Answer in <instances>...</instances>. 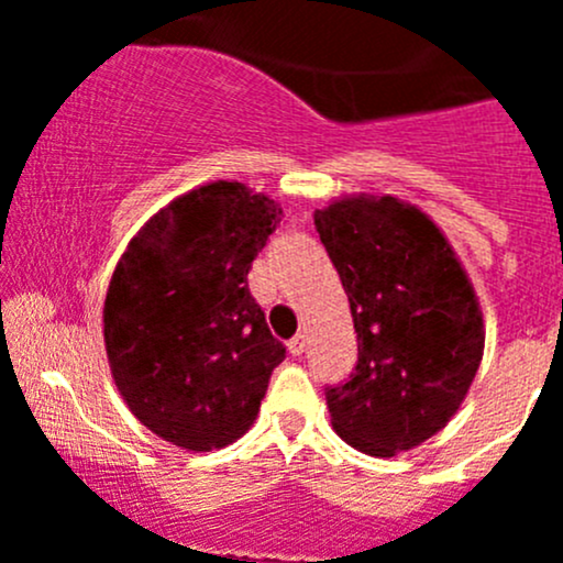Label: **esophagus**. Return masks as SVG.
I'll return each mask as SVG.
<instances>
[{
  "mask_svg": "<svg viewBox=\"0 0 563 563\" xmlns=\"http://www.w3.org/2000/svg\"><path fill=\"white\" fill-rule=\"evenodd\" d=\"M305 343H308V340H305V334H297V338H291V340H288V354L302 356L305 354Z\"/></svg>",
  "mask_w": 563,
  "mask_h": 563,
  "instance_id": "1",
  "label": "esophagus"
}]
</instances>
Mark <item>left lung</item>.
<instances>
[{
    "instance_id": "1",
    "label": "left lung",
    "mask_w": 563,
    "mask_h": 563,
    "mask_svg": "<svg viewBox=\"0 0 563 563\" xmlns=\"http://www.w3.org/2000/svg\"><path fill=\"white\" fill-rule=\"evenodd\" d=\"M316 231L349 294L360 360L327 389L332 428L373 457H395L446 428L485 351L479 299L444 231L395 196H343Z\"/></svg>"
}]
</instances>
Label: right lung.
<instances>
[{"label": "right lung", "instance_id": "1", "mask_svg": "<svg viewBox=\"0 0 563 563\" xmlns=\"http://www.w3.org/2000/svg\"><path fill=\"white\" fill-rule=\"evenodd\" d=\"M280 218L264 192L209 181L152 214L113 269L103 308L113 384L174 446L212 452L242 439L286 360L247 288Z\"/></svg>", "mask_w": 563, "mask_h": 563}]
</instances>
